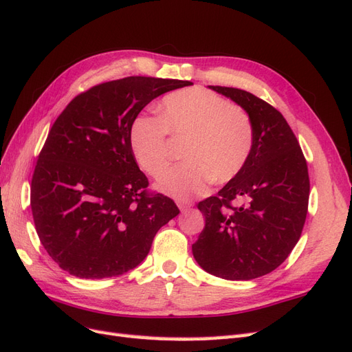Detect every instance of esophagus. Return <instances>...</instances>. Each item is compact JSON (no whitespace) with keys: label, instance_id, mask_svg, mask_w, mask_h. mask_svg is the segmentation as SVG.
<instances>
[{"label":"esophagus","instance_id":"obj_1","mask_svg":"<svg viewBox=\"0 0 352 352\" xmlns=\"http://www.w3.org/2000/svg\"><path fill=\"white\" fill-rule=\"evenodd\" d=\"M177 205H178V208L182 210V211H187L192 206V202H178Z\"/></svg>","mask_w":352,"mask_h":352}]
</instances>
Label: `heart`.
<instances>
[{
	"instance_id": "heart-1",
	"label": "heart",
	"mask_w": 352,
	"mask_h": 352,
	"mask_svg": "<svg viewBox=\"0 0 352 352\" xmlns=\"http://www.w3.org/2000/svg\"><path fill=\"white\" fill-rule=\"evenodd\" d=\"M160 117L140 116L131 124L129 147L142 170L157 177L168 161L167 133L186 138V162L162 175L156 187L178 201L205 192L212 182L228 183L245 168L254 146L248 113L202 87L168 94Z\"/></svg>"
}]
</instances>
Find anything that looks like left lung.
Returning a JSON list of instances; mask_svg holds the SVG:
<instances>
[{
  "label": "left lung",
  "mask_w": 352,
  "mask_h": 352,
  "mask_svg": "<svg viewBox=\"0 0 352 352\" xmlns=\"http://www.w3.org/2000/svg\"><path fill=\"white\" fill-rule=\"evenodd\" d=\"M248 113L254 146L245 168L197 204L205 228L192 245L206 272L248 281L272 272L292 253L308 212L309 175L284 116L247 90L210 86Z\"/></svg>",
  "instance_id": "left-lung-1"
}]
</instances>
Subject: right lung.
Segmentation results:
<instances>
[{
  "mask_svg": "<svg viewBox=\"0 0 352 352\" xmlns=\"http://www.w3.org/2000/svg\"><path fill=\"white\" fill-rule=\"evenodd\" d=\"M192 82L126 77L77 95L44 142L31 182L43 247L69 275H123L147 257L157 230L179 214L148 193L129 147V129L153 99Z\"/></svg>",
  "mask_w": 352,
  "mask_h": 352,
  "instance_id": "right-lung-1",
  "label": "right lung"
}]
</instances>
